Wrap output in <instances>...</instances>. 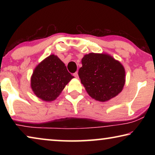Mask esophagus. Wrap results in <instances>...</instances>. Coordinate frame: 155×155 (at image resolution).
Wrapping results in <instances>:
<instances>
[{
  "instance_id": "obj_1",
  "label": "esophagus",
  "mask_w": 155,
  "mask_h": 155,
  "mask_svg": "<svg viewBox=\"0 0 155 155\" xmlns=\"http://www.w3.org/2000/svg\"><path fill=\"white\" fill-rule=\"evenodd\" d=\"M73 76H74V77L75 78H78V72H75V73H74V74H73Z\"/></svg>"
}]
</instances>
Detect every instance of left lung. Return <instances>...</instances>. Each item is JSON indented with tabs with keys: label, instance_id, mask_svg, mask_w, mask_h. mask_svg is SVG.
<instances>
[{
	"label": "left lung",
	"instance_id": "left-lung-1",
	"mask_svg": "<svg viewBox=\"0 0 155 155\" xmlns=\"http://www.w3.org/2000/svg\"><path fill=\"white\" fill-rule=\"evenodd\" d=\"M78 76L91 98L104 102L121 92L125 83L122 65L106 54L90 53L82 59Z\"/></svg>",
	"mask_w": 155,
	"mask_h": 155
}]
</instances>
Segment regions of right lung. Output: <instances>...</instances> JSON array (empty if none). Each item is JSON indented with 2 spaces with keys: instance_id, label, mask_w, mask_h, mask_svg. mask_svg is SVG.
Listing matches in <instances>:
<instances>
[{
  "instance_id": "add662e5",
  "label": "right lung",
  "mask_w": 155,
  "mask_h": 155,
  "mask_svg": "<svg viewBox=\"0 0 155 155\" xmlns=\"http://www.w3.org/2000/svg\"><path fill=\"white\" fill-rule=\"evenodd\" d=\"M74 78L57 56L52 54L41 61L31 77V88L38 98L51 101L58 97L68 83Z\"/></svg>"
}]
</instances>
